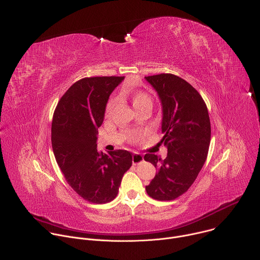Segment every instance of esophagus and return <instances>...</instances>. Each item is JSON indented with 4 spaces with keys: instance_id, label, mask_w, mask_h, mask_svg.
Listing matches in <instances>:
<instances>
[{
    "instance_id": "obj_1",
    "label": "esophagus",
    "mask_w": 260,
    "mask_h": 260,
    "mask_svg": "<svg viewBox=\"0 0 260 260\" xmlns=\"http://www.w3.org/2000/svg\"><path fill=\"white\" fill-rule=\"evenodd\" d=\"M144 160V157L140 153H134L133 155V164H139Z\"/></svg>"
}]
</instances>
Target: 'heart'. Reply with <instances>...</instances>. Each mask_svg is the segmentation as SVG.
Wrapping results in <instances>:
<instances>
[{
    "mask_svg": "<svg viewBox=\"0 0 260 260\" xmlns=\"http://www.w3.org/2000/svg\"><path fill=\"white\" fill-rule=\"evenodd\" d=\"M121 97L129 99L132 101V104H133L135 109L137 107L141 106V105H144V104H152L151 98L146 93H143V92H135V91H127V90H125V91L122 92ZM116 103H117V99L116 98L110 99L108 101V103H107V106H106V112L110 113L114 109ZM137 138H138V136L134 135L132 137V141H136Z\"/></svg>",
    "mask_w": 260,
    "mask_h": 260,
    "instance_id": "obj_1",
    "label": "heart"
}]
</instances>
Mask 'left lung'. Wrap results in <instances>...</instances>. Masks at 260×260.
Returning a JSON list of instances; mask_svg holds the SVG:
<instances>
[{"label": "left lung", "mask_w": 260, "mask_h": 260, "mask_svg": "<svg viewBox=\"0 0 260 260\" xmlns=\"http://www.w3.org/2000/svg\"><path fill=\"white\" fill-rule=\"evenodd\" d=\"M145 78L162 106L161 142L167 148L163 160L151 153L144 156L157 169L146 191L156 200H174L192 186L207 158L211 137L208 110L200 94L185 79L170 73Z\"/></svg>", "instance_id": "8db88e82"}]
</instances>
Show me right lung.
Returning <instances> with one entry per match:
<instances>
[{"mask_svg": "<svg viewBox=\"0 0 260 260\" xmlns=\"http://www.w3.org/2000/svg\"><path fill=\"white\" fill-rule=\"evenodd\" d=\"M124 76L85 77L74 82L60 99L53 116L52 147L69 186L84 200L112 201L133 156L126 150H97L98 128L109 96Z\"/></svg>", "mask_w": 260, "mask_h": 260, "instance_id": "add662e5", "label": "right lung"}]
</instances>
